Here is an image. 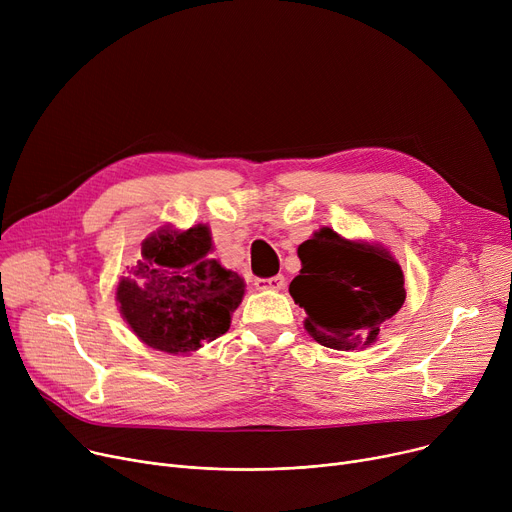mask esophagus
Instances as JSON below:
<instances>
[{
	"mask_svg": "<svg viewBox=\"0 0 512 512\" xmlns=\"http://www.w3.org/2000/svg\"><path fill=\"white\" fill-rule=\"evenodd\" d=\"M255 286L259 290H282L286 286V278L284 276H274V278H257Z\"/></svg>",
	"mask_w": 512,
	"mask_h": 512,
	"instance_id": "34e87169",
	"label": "esophagus"
}]
</instances>
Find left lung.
<instances>
[{"mask_svg":"<svg viewBox=\"0 0 512 512\" xmlns=\"http://www.w3.org/2000/svg\"><path fill=\"white\" fill-rule=\"evenodd\" d=\"M299 259L290 297L305 309L311 338L334 351L373 344L407 299L400 265L382 245L319 228L299 247Z\"/></svg>","mask_w":512,"mask_h":512,"instance_id":"1","label":"left lung"}]
</instances>
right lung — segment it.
<instances>
[{"label":"right lung","mask_w":512,"mask_h":512,"mask_svg":"<svg viewBox=\"0 0 512 512\" xmlns=\"http://www.w3.org/2000/svg\"><path fill=\"white\" fill-rule=\"evenodd\" d=\"M211 249L205 224L161 228L143 240V259L118 282L122 317L155 351L188 355L230 330L245 282L211 259Z\"/></svg>","instance_id":"1"}]
</instances>
